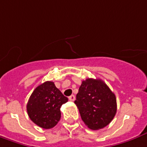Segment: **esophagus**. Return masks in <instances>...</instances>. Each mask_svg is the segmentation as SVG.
<instances>
[{"label": "esophagus", "mask_w": 147, "mask_h": 147, "mask_svg": "<svg viewBox=\"0 0 147 147\" xmlns=\"http://www.w3.org/2000/svg\"><path fill=\"white\" fill-rule=\"evenodd\" d=\"M68 99H69L70 101H74V100H75V99H76V97H75V96H74V95H71V96H70L69 97H68Z\"/></svg>", "instance_id": "1"}]
</instances>
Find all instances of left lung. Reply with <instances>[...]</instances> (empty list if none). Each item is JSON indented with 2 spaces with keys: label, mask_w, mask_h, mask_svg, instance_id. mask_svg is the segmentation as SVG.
<instances>
[{
  "label": "left lung",
  "mask_w": 147,
  "mask_h": 147,
  "mask_svg": "<svg viewBox=\"0 0 147 147\" xmlns=\"http://www.w3.org/2000/svg\"><path fill=\"white\" fill-rule=\"evenodd\" d=\"M75 104L83 121L93 130L108 125L117 113L115 95L100 79L88 78L82 81Z\"/></svg>",
  "instance_id": "1"
}]
</instances>
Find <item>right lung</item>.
<instances>
[{
	"label": "right lung",
	"instance_id": "obj_1",
	"mask_svg": "<svg viewBox=\"0 0 147 147\" xmlns=\"http://www.w3.org/2000/svg\"><path fill=\"white\" fill-rule=\"evenodd\" d=\"M68 100L54 82L46 81L32 92L26 105L32 121L42 129H51L60 120V108Z\"/></svg>",
	"mask_w": 147,
	"mask_h": 147
}]
</instances>
